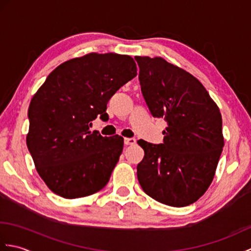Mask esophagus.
Segmentation results:
<instances>
[{
	"label": "esophagus",
	"mask_w": 251,
	"mask_h": 251,
	"mask_svg": "<svg viewBox=\"0 0 251 251\" xmlns=\"http://www.w3.org/2000/svg\"><path fill=\"white\" fill-rule=\"evenodd\" d=\"M124 143L126 146H134L136 143V139L135 138H125Z\"/></svg>",
	"instance_id": "obj_1"
}]
</instances>
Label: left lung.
<instances>
[{"mask_svg":"<svg viewBox=\"0 0 251 251\" xmlns=\"http://www.w3.org/2000/svg\"><path fill=\"white\" fill-rule=\"evenodd\" d=\"M135 59L149 109L168 125L161 145L138 141L145 150L138 180L162 204L191 205L209 188L225 147L220 110L199 79L183 69L162 57Z\"/></svg>","mask_w":251,"mask_h":251,"instance_id":"left-lung-1","label":"left lung"}]
</instances>
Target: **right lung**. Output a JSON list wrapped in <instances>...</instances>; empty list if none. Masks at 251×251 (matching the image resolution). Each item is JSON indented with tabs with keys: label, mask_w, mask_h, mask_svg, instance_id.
I'll return each instance as SVG.
<instances>
[{
	"label": "right lung",
	"mask_w": 251,
	"mask_h": 251,
	"mask_svg": "<svg viewBox=\"0 0 251 251\" xmlns=\"http://www.w3.org/2000/svg\"><path fill=\"white\" fill-rule=\"evenodd\" d=\"M137 75L130 56L90 52L58 66L32 98L26 146L36 172L65 199L104 188L124 146L121 136L92 132L97 115L123 85Z\"/></svg>",
	"instance_id": "right-lung-1"
}]
</instances>
